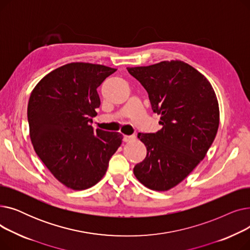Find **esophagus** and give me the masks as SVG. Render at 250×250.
<instances>
[{"label":"esophagus","instance_id":"obj_1","mask_svg":"<svg viewBox=\"0 0 250 250\" xmlns=\"http://www.w3.org/2000/svg\"><path fill=\"white\" fill-rule=\"evenodd\" d=\"M135 138H136V136L135 135H130V136H124V142H130V141H133V140H135Z\"/></svg>","mask_w":250,"mask_h":250}]
</instances>
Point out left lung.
<instances>
[{
  "label": "left lung",
  "instance_id": "obj_1",
  "mask_svg": "<svg viewBox=\"0 0 250 250\" xmlns=\"http://www.w3.org/2000/svg\"><path fill=\"white\" fill-rule=\"evenodd\" d=\"M149 95L162 128L139 134L147 156L134 168L137 179L150 189L177 186L204 158L219 127L215 91L199 71L181 61L127 68Z\"/></svg>",
  "mask_w": 250,
  "mask_h": 250
}]
</instances>
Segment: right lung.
I'll return each mask as SVG.
<instances>
[{"label":"right lung","instance_id":"obj_1","mask_svg":"<svg viewBox=\"0 0 250 250\" xmlns=\"http://www.w3.org/2000/svg\"><path fill=\"white\" fill-rule=\"evenodd\" d=\"M116 70L71 62L47 74L33 89L27 118L33 148L63 186L93 187L106 172L123 135L92 127L100 106L97 88Z\"/></svg>","mask_w":250,"mask_h":250}]
</instances>
